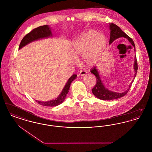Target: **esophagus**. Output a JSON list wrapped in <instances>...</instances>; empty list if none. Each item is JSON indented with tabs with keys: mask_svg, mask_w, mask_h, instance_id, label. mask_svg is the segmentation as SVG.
Segmentation results:
<instances>
[{
	"mask_svg": "<svg viewBox=\"0 0 152 152\" xmlns=\"http://www.w3.org/2000/svg\"><path fill=\"white\" fill-rule=\"evenodd\" d=\"M87 73V72L85 71H80L79 72V75L80 76H84Z\"/></svg>",
	"mask_w": 152,
	"mask_h": 152,
	"instance_id": "esophagus-1",
	"label": "esophagus"
}]
</instances>
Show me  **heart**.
Returning <instances> with one entry per match:
<instances>
[{
  "instance_id": "1",
  "label": "heart",
  "mask_w": 152,
  "mask_h": 152,
  "mask_svg": "<svg viewBox=\"0 0 152 152\" xmlns=\"http://www.w3.org/2000/svg\"><path fill=\"white\" fill-rule=\"evenodd\" d=\"M107 44L105 36L94 29H89L80 35L73 42L71 49L73 58L81 56L83 63L88 66L96 64Z\"/></svg>"
}]
</instances>
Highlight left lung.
I'll use <instances>...</instances> for the list:
<instances>
[{
    "label": "left lung",
    "instance_id": "left-lung-1",
    "mask_svg": "<svg viewBox=\"0 0 152 152\" xmlns=\"http://www.w3.org/2000/svg\"><path fill=\"white\" fill-rule=\"evenodd\" d=\"M109 30H110V39H109V44L112 43L115 40L120 38V37H125L126 38L130 44L134 47V52H136L135 48V45L134 43V42L133 40L130 38V37L128 36L125 32H124L121 28L118 27L117 25L113 23H110L109 24ZM133 69H134V77L133 80L131 81V83L128 87L127 89L121 93L113 92L112 91H110L108 88H107L102 83L100 77V75L99 72L97 68V66H94L92 69L91 70V72L96 77V84L95 85L94 88L92 89V92L94 96L97 97L98 99L102 100H112L117 99H119L120 97H122L124 96L128 93L129 90L130 89V87L132 86V84L133 83L134 80L136 77V74L137 72L138 66L137 62L136 55L134 56V65H133Z\"/></svg>",
    "mask_w": 152,
    "mask_h": 152
}]
</instances>
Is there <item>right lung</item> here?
I'll return each mask as SVG.
<instances>
[{
	"label": "right lung",
	"instance_id": "obj_1",
	"mask_svg": "<svg viewBox=\"0 0 152 152\" xmlns=\"http://www.w3.org/2000/svg\"><path fill=\"white\" fill-rule=\"evenodd\" d=\"M54 36L52 34V28L48 25H44L42 26H40L37 28L33 29L27 35L23 37L22 39L19 47V50H20L23 47L26 45L31 43L34 41H36L40 39H43L45 38L51 37ZM77 77V75L74 74L68 80L64 87L63 88L61 92L58 95V97L54 100H52L50 101H41L36 100L37 102L39 104L42 105L46 107H56L61 104L64 101L65 97L69 91L70 86L73 81Z\"/></svg>",
	"mask_w": 152,
	"mask_h": 152
}]
</instances>
